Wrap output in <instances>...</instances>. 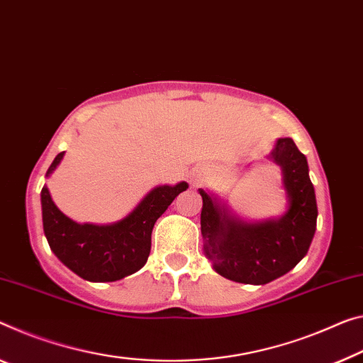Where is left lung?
<instances>
[{"label": "left lung", "mask_w": 363, "mask_h": 363, "mask_svg": "<svg viewBox=\"0 0 363 363\" xmlns=\"http://www.w3.org/2000/svg\"><path fill=\"white\" fill-rule=\"evenodd\" d=\"M269 159L281 167L289 208L279 219L245 222L213 194L203 198L204 255L216 272L242 284H267L297 266L316 230V198L308 162L291 138L277 139Z\"/></svg>", "instance_id": "obj_1"}]
</instances>
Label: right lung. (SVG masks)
<instances>
[{
	"label": "right lung",
	"mask_w": 363,
	"mask_h": 363,
	"mask_svg": "<svg viewBox=\"0 0 363 363\" xmlns=\"http://www.w3.org/2000/svg\"><path fill=\"white\" fill-rule=\"evenodd\" d=\"M63 155L60 152L55 157L47 177L53 174ZM186 188V182L175 186H155L125 219L110 225H94L77 224L66 217L53 203L48 188L43 186V232L57 258L79 277L91 282L120 281L146 264L155 220Z\"/></svg>",
	"instance_id": "right-lung-1"
}]
</instances>
